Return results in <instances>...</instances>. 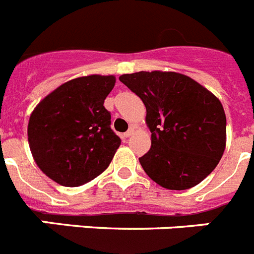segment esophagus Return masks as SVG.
Segmentation results:
<instances>
[{
    "instance_id": "esophagus-1",
    "label": "esophagus",
    "mask_w": 254,
    "mask_h": 254,
    "mask_svg": "<svg viewBox=\"0 0 254 254\" xmlns=\"http://www.w3.org/2000/svg\"><path fill=\"white\" fill-rule=\"evenodd\" d=\"M133 132H134V128H129L128 131L125 133V137H129V136H132V134H133Z\"/></svg>"
}]
</instances>
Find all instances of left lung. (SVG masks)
<instances>
[{"instance_id": "obj_1", "label": "left lung", "mask_w": 254, "mask_h": 254, "mask_svg": "<svg viewBox=\"0 0 254 254\" xmlns=\"http://www.w3.org/2000/svg\"><path fill=\"white\" fill-rule=\"evenodd\" d=\"M120 80L146 107L151 147L138 159L145 173L167 190L201 183L226 146L221 102L190 76L172 71H140Z\"/></svg>"}]
</instances>
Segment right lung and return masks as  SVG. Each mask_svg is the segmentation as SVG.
Returning <instances> with one entry per match:
<instances>
[{
    "mask_svg": "<svg viewBox=\"0 0 254 254\" xmlns=\"http://www.w3.org/2000/svg\"><path fill=\"white\" fill-rule=\"evenodd\" d=\"M113 75H89L64 82L38 103L28 123L33 159L48 178L77 187L102 174L121 138L111 128L104 100Z\"/></svg>",
    "mask_w": 254,
    "mask_h": 254,
    "instance_id": "add662e5",
    "label": "right lung"
}]
</instances>
